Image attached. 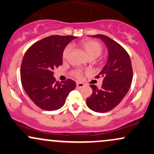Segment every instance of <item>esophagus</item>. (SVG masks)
I'll list each match as a JSON object with an SVG mask.
<instances>
[{"label": "esophagus", "mask_w": 154, "mask_h": 154, "mask_svg": "<svg viewBox=\"0 0 154 154\" xmlns=\"http://www.w3.org/2000/svg\"><path fill=\"white\" fill-rule=\"evenodd\" d=\"M85 86V85L83 84V83H81V82H77V88H79V89H81L83 87Z\"/></svg>", "instance_id": "obj_1"}]
</instances>
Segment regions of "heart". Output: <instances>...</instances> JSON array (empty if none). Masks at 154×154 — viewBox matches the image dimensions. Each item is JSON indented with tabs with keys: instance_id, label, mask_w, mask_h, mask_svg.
<instances>
[{
	"instance_id": "obj_1",
	"label": "heart",
	"mask_w": 154,
	"mask_h": 154,
	"mask_svg": "<svg viewBox=\"0 0 154 154\" xmlns=\"http://www.w3.org/2000/svg\"><path fill=\"white\" fill-rule=\"evenodd\" d=\"M80 47L82 48L83 50L85 51L86 54L88 55L89 59L94 58L96 59L100 55L103 51V47L99 42L95 40H83L79 44ZM71 50V47L68 46L64 49V51H63V58L66 59L69 56V54ZM74 75H75L77 77L80 78L82 77V73L80 70H76L74 72Z\"/></svg>"
}]
</instances>
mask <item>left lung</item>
<instances>
[{
    "mask_svg": "<svg viewBox=\"0 0 154 154\" xmlns=\"http://www.w3.org/2000/svg\"><path fill=\"white\" fill-rule=\"evenodd\" d=\"M90 36L103 41L108 55L106 64L97 76L103 78L102 88L90 85L92 94L87 98V105L95 112H108L117 106L128 92L133 79L132 64L127 51L114 40L102 34Z\"/></svg>",
    "mask_w": 154,
    "mask_h": 154,
    "instance_id": "8db88e82",
    "label": "left lung"
}]
</instances>
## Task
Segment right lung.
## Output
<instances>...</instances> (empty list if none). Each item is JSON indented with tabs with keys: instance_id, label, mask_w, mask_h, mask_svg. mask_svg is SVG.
Wrapping results in <instances>:
<instances>
[{
	"instance_id": "add662e5",
	"label": "right lung",
	"mask_w": 154,
	"mask_h": 154,
	"mask_svg": "<svg viewBox=\"0 0 154 154\" xmlns=\"http://www.w3.org/2000/svg\"><path fill=\"white\" fill-rule=\"evenodd\" d=\"M73 36H51L33 44L24 54L21 66L22 86L35 105L44 110H56L64 105L76 83L56 81L53 70L62 65L63 51Z\"/></svg>"
}]
</instances>
